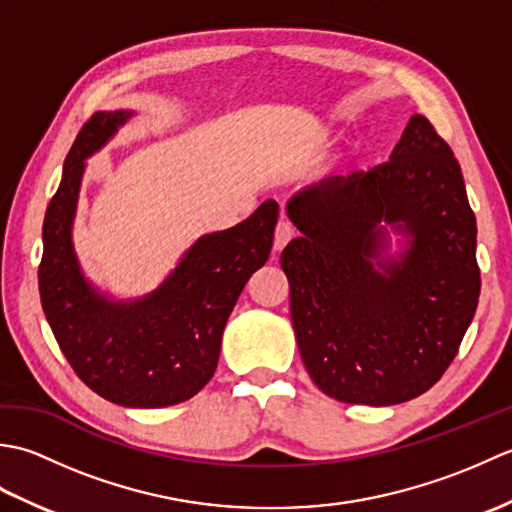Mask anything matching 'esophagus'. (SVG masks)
I'll return each mask as SVG.
<instances>
[{
  "instance_id": "obj_1",
  "label": "esophagus",
  "mask_w": 512,
  "mask_h": 512,
  "mask_svg": "<svg viewBox=\"0 0 512 512\" xmlns=\"http://www.w3.org/2000/svg\"><path fill=\"white\" fill-rule=\"evenodd\" d=\"M295 237V228L288 220H279L277 228H275V250H284V246Z\"/></svg>"
}]
</instances>
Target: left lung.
<instances>
[{"mask_svg":"<svg viewBox=\"0 0 512 512\" xmlns=\"http://www.w3.org/2000/svg\"><path fill=\"white\" fill-rule=\"evenodd\" d=\"M286 211L301 237L281 268L314 385L372 407L436 385L473 321L480 266L460 162L429 118H409L383 165L325 178ZM387 223L412 242L400 260L380 263Z\"/></svg>","mask_w":512,"mask_h":512,"instance_id":"left-lung-1","label":"left lung"}]
</instances>
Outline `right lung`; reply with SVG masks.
<instances>
[{
	"mask_svg": "<svg viewBox=\"0 0 512 512\" xmlns=\"http://www.w3.org/2000/svg\"><path fill=\"white\" fill-rule=\"evenodd\" d=\"M132 112H96L81 127L43 220L39 295L63 356L85 385L123 407L178 405L209 383L239 292L273 248L279 206L266 200L228 231L200 237L149 297L114 303L83 279L72 220L85 158Z\"/></svg>",
	"mask_w": 512,
	"mask_h": 512,
	"instance_id": "obj_1",
	"label": "right lung"
}]
</instances>
